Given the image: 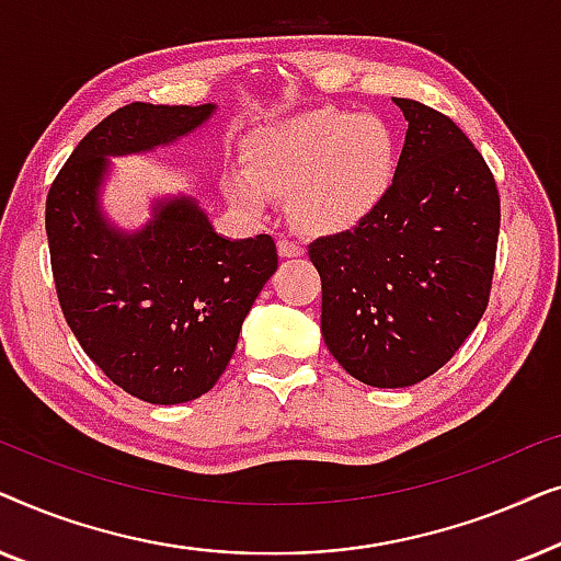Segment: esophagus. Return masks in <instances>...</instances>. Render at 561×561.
Here are the masks:
<instances>
[{"label":"esophagus","instance_id":"esophagus-1","mask_svg":"<svg viewBox=\"0 0 561 561\" xmlns=\"http://www.w3.org/2000/svg\"><path fill=\"white\" fill-rule=\"evenodd\" d=\"M278 255L280 257H301L304 255V248L298 242L278 240Z\"/></svg>","mask_w":561,"mask_h":561}]
</instances>
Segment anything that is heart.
Instances as JSON below:
<instances>
[{
    "mask_svg": "<svg viewBox=\"0 0 561 561\" xmlns=\"http://www.w3.org/2000/svg\"><path fill=\"white\" fill-rule=\"evenodd\" d=\"M398 140L388 122L350 110H313L255 133L242 171L221 179L229 202L252 217L288 194V211L306 232L336 234L357 227L393 186Z\"/></svg>",
    "mask_w": 561,
    "mask_h": 561,
    "instance_id": "b5f03b06",
    "label": "heart"
}]
</instances>
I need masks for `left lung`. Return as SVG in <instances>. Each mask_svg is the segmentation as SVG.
<instances>
[{
	"label": "left lung",
	"mask_w": 561,
	"mask_h": 561,
	"mask_svg": "<svg viewBox=\"0 0 561 561\" xmlns=\"http://www.w3.org/2000/svg\"><path fill=\"white\" fill-rule=\"evenodd\" d=\"M393 102L409 129L388 196L355 229L309 244L327 347L373 388L416 386L462 347L485 313L501 229L495 179L462 129Z\"/></svg>",
	"instance_id": "obj_1"
}]
</instances>
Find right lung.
<instances>
[{
  "instance_id": "1",
  "label": "right lung",
  "mask_w": 561,
  "mask_h": 561,
  "mask_svg": "<svg viewBox=\"0 0 561 561\" xmlns=\"http://www.w3.org/2000/svg\"><path fill=\"white\" fill-rule=\"evenodd\" d=\"M217 106L133 102L99 122L60 168L45 202L53 278L83 352L140 401L186 403L214 388L271 275V234L229 240L196 198H156L137 232L102 209L110 158L152 152L209 122Z\"/></svg>"
}]
</instances>
